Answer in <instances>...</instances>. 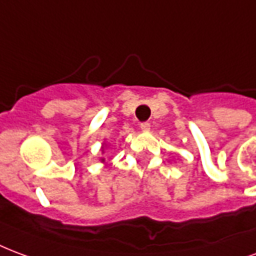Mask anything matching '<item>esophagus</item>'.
Masks as SVG:
<instances>
[{
  "mask_svg": "<svg viewBox=\"0 0 256 256\" xmlns=\"http://www.w3.org/2000/svg\"><path fill=\"white\" fill-rule=\"evenodd\" d=\"M140 130H144V132H147V130H150V124H148V122H142V124H140Z\"/></svg>",
  "mask_w": 256,
  "mask_h": 256,
  "instance_id": "34e87169",
  "label": "esophagus"
}]
</instances>
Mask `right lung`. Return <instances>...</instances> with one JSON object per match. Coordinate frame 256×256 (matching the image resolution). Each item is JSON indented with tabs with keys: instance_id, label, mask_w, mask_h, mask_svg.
I'll use <instances>...</instances> for the list:
<instances>
[{
	"instance_id": "add662e5",
	"label": "right lung",
	"mask_w": 256,
	"mask_h": 256,
	"mask_svg": "<svg viewBox=\"0 0 256 256\" xmlns=\"http://www.w3.org/2000/svg\"><path fill=\"white\" fill-rule=\"evenodd\" d=\"M105 148H106V143H102V152H105ZM100 161L102 162V164H106V160L104 158V156H100Z\"/></svg>"
}]
</instances>
